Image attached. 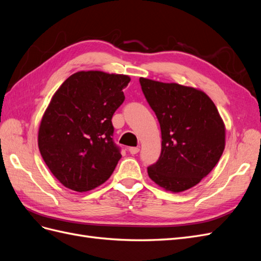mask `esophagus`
<instances>
[{"label":"esophagus","mask_w":261,"mask_h":261,"mask_svg":"<svg viewBox=\"0 0 261 261\" xmlns=\"http://www.w3.org/2000/svg\"><path fill=\"white\" fill-rule=\"evenodd\" d=\"M128 151H129V153L130 154H137L138 152H139V148L138 147H130L129 149H128Z\"/></svg>","instance_id":"esophagus-1"}]
</instances>
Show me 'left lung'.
Here are the masks:
<instances>
[{
	"instance_id": "left-lung-1",
	"label": "left lung",
	"mask_w": 261,
	"mask_h": 261,
	"mask_svg": "<svg viewBox=\"0 0 261 261\" xmlns=\"http://www.w3.org/2000/svg\"><path fill=\"white\" fill-rule=\"evenodd\" d=\"M141 89L161 127V154L148 168L156 185L184 192L207 176L225 147V126L217 107L203 91L139 78Z\"/></svg>"
}]
</instances>
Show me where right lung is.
I'll return each instance as SVG.
<instances>
[{
    "label": "right lung",
    "instance_id": "obj_1",
    "mask_svg": "<svg viewBox=\"0 0 261 261\" xmlns=\"http://www.w3.org/2000/svg\"><path fill=\"white\" fill-rule=\"evenodd\" d=\"M129 81L127 75L82 70L53 94L39 126L38 146L65 187L88 192L112 175L122 154L112 138L111 120Z\"/></svg>",
    "mask_w": 261,
    "mask_h": 261
}]
</instances>
